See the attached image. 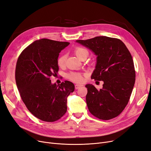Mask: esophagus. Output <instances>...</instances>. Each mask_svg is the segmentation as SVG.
Wrapping results in <instances>:
<instances>
[{"label":"esophagus","mask_w":151,"mask_h":151,"mask_svg":"<svg viewBox=\"0 0 151 151\" xmlns=\"http://www.w3.org/2000/svg\"><path fill=\"white\" fill-rule=\"evenodd\" d=\"M82 86H83V85H78V84H76V85H75V90H78V89H79V88H81Z\"/></svg>","instance_id":"obj_1"}]
</instances>
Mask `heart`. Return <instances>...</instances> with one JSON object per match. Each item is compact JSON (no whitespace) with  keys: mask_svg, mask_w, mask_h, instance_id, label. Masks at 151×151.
<instances>
[{"mask_svg":"<svg viewBox=\"0 0 151 151\" xmlns=\"http://www.w3.org/2000/svg\"><path fill=\"white\" fill-rule=\"evenodd\" d=\"M74 52L76 57L81 60H83L85 58H87L89 55L88 50L82 47H76L75 49ZM66 59V55L65 54L61 55L58 58V60H57L58 65L60 67L63 66L65 64ZM68 77L70 80L75 82H81L82 81V75L80 73H74V72L70 73L68 75Z\"/></svg>","mask_w":151,"mask_h":151,"instance_id":"b5f03b06","label":"heart"}]
</instances>
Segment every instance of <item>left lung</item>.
<instances>
[{
    "label": "left lung",
    "mask_w": 151,
    "mask_h": 151,
    "mask_svg": "<svg viewBox=\"0 0 151 151\" xmlns=\"http://www.w3.org/2000/svg\"><path fill=\"white\" fill-rule=\"evenodd\" d=\"M76 42L97 56L91 78L104 82L100 90L91 84L85 86L89 111L99 119L116 118L129 102L135 83L134 65L129 51L123 42L116 38L101 36Z\"/></svg>",
    "instance_id": "left-lung-1"
}]
</instances>
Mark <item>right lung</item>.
<instances>
[{"label": "right lung", "instance_id": "right-lung-1", "mask_svg": "<svg viewBox=\"0 0 151 151\" xmlns=\"http://www.w3.org/2000/svg\"><path fill=\"white\" fill-rule=\"evenodd\" d=\"M69 42L42 38L22 52L17 61L15 81L22 101L30 112L46 122L60 119L67 111V97L75 90L65 81L52 84L50 77L58 71L60 52Z\"/></svg>", "mask_w": 151, "mask_h": 151}]
</instances>
